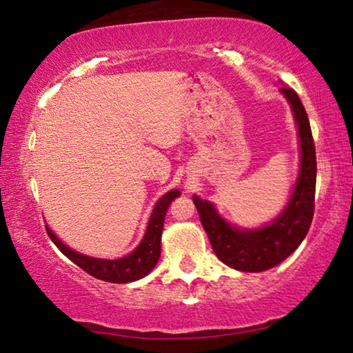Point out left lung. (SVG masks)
I'll use <instances>...</instances> for the list:
<instances>
[{"mask_svg":"<svg viewBox=\"0 0 353 353\" xmlns=\"http://www.w3.org/2000/svg\"><path fill=\"white\" fill-rule=\"evenodd\" d=\"M294 113L301 139V172L292 190L290 204L270 225L256 230H238L219 216L210 202L193 196L201 223L212 243L213 252L227 266L238 271L260 272L282 263L299 248L308 234L314 213L316 151L308 115L297 93L282 87Z\"/></svg>","mask_w":353,"mask_h":353,"instance_id":"obj_1","label":"left lung"}]
</instances>
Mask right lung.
Returning a JSON list of instances; mask_svg holds the SVG:
<instances>
[{
	"label": "right lung",
	"mask_w": 353,
	"mask_h": 353,
	"mask_svg": "<svg viewBox=\"0 0 353 353\" xmlns=\"http://www.w3.org/2000/svg\"><path fill=\"white\" fill-rule=\"evenodd\" d=\"M177 196H181V193H179L177 190H172L159 199L151 214V219H149L148 230L145 236H143L140 246L137 248L132 254L124 256V259L101 260L74 252V250L65 246V244L46 227L48 236L51 238V241L56 244L57 249L61 250L65 256H68V259L76 263L81 270L90 274L94 279L112 283L134 282V280H139L148 276V274L152 271V268L157 265L160 256V238H162L165 214L166 210H168L171 201H174Z\"/></svg>",
	"instance_id": "obj_1"
}]
</instances>
